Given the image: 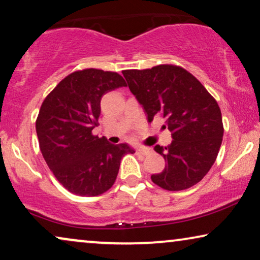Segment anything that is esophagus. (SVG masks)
Returning a JSON list of instances; mask_svg holds the SVG:
<instances>
[{
    "label": "esophagus",
    "instance_id": "esophagus-1",
    "mask_svg": "<svg viewBox=\"0 0 260 260\" xmlns=\"http://www.w3.org/2000/svg\"><path fill=\"white\" fill-rule=\"evenodd\" d=\"M136 152H137V154H141V155H148L149 152H150V149H149V148H137Z\"/></svg>",
    "mask_w": 260,
    "mask_h": 260
}]
</instances>
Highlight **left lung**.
Returning a JSON list of instances; mask_svg holds the SVG:
<instances>
[{
	"instance_id": "left-lung-1",
	"label": "left lung",
	"mask_w": 260,
	"mask_h": 260,
	"mask_svg": "<svg viewBox=\"0 0 260 260\" xmlns=\"http://www.w3.org/2000/svg\"><path fill=\"white\" fill-rule=\"evenodd\" d=\"M122 73L148 122L162 117L163 127L172 133L168 147L154 148L165 157L166 168L151 175L152 182L166 190H183L200 182L215 162L222 142V117L215 99L180 66L158 65Z\"/></svg>"
}]
</instances>
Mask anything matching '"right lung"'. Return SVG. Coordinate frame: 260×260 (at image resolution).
<instances>
[{
    "label": "right lung",
    "mask_w": 260,
    "mask_h": 260,
    "mask_svg": "<svg viewBox=\"0 0 260 260\" xmlns=\"http://www.w3.org/2000/svg\"><path fill=\"white\" fill-rule=\"evenodd\" d=\"M126 86L117 72L76 71L45 98L37 123L41 154L56 180L71 193L97 197L115 183L126 143L111 144L92 130L98 125L102 97Z\"/></svg>",
    "instance_id": "right-lung-1"
}]
</instances>
